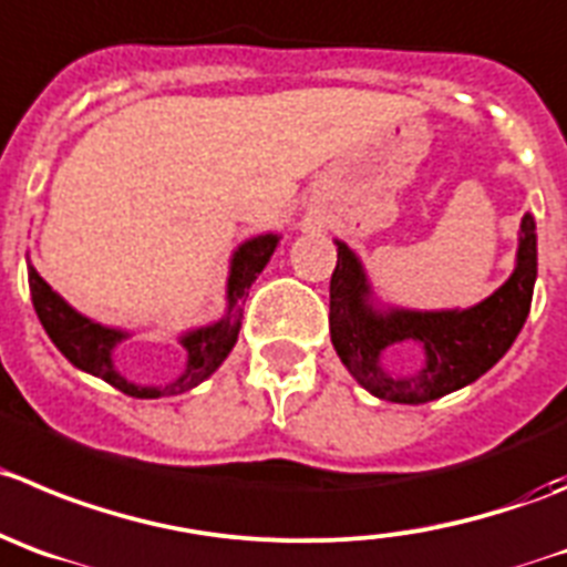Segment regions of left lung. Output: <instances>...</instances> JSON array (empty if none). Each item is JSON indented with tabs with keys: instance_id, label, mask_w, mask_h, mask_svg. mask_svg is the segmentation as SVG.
Here are the masks:
<instances>
[{
	"instance_id": "1",
	"label": "left lung",
	"mask_w": 567,
	"mask_h": 567,
	"mask_svg": "<svg viewBox=\"0 0 567 567\" xmlns=\"http://www.w3.org/2000/svg\"><path fill=\"white\" fill-rule=\"evenodd\" d=\"M330 279V338L349 374L367 391L391 403H427L478 380L492 369L520 332L532 308L537 279L534 218L523 215L517 268L489 299L475 308L414 313H378L367 301L369 288L358 257L338 243ZM416 340L426 349V369L409 379H391L379 367V352L391 342Z\"/></svg>"
}]
</instances>
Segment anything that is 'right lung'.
I'll use <instances>...</instances> for the list:
<instances>
[{
	"label": "right lung",
	"instance_id": "add662e5",
	"mask_svg": "<svg viewBox=\"0 0 567 567\" xmlns=\"http://www.w3.org/2000/svg\"><path fill=\"white\" fill-rule=\"evenodd\" d=\"M277 243V235H262L243 243V246L237 248L229 274V313H226V319L218 321V324L200 327V330L182 338L189 358L187 369H184L182 378L173 380V383L167 385L128 383L123 374L116 372L114 363H111V349L123 341L125 332L100 327L94 324V321H89L86 316L75 313V310L69 308L66 301L39 277V271H35L33 266H28L33 308L35 313H39V321L44 324L47 336H50L52 343L61 349L63 358H66L69 363H75L78 369H83V372L94 374V378H103L105 383H111L114 389L123 391V394L136 396V400H156V396L182 394V391H189L193 385L204 383V380L226 361V355H229L231 347H235L237 341V332H240V299L248 296V288H251V282L257 279V274L266 268Z\"/></svg>",
	"mask_w": 567,
	"mask_h": 567
}]
</instances>
